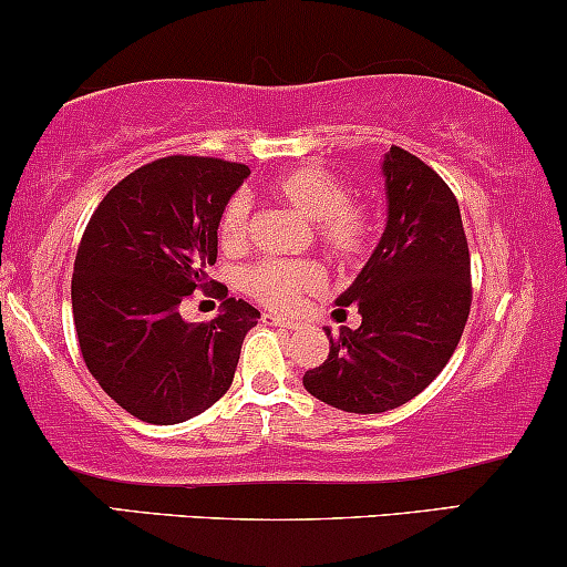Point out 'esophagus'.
Returning a JSON list of instances; mask_svg holds the SVG:
<instances>
[{
    "mask_svg": "<svg viewBox=\"0 0 567 567\" xmlns=\"http://www.w3.org/2000/svg\"><path fill=\"white\" fill-rule=\"evenodd\" d=\"M262 323L265 326L289 328V331H299V328H302V320H289V318H281V316H268V312H265V316H262Z\"/></svg>",
    "mask_w": 567,
    "mask_h": 567,
    "instance_id": "34e87169",
    "label": "esophagus"
}]
</instances>
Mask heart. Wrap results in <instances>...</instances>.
Listing matches in <instances>:
<instances>
[{"mask_svg": "<svg viewBox=\"0 0 567 567\" xmlns=\"http://www.w3.org/2000/svg\"><path fill=\"white\" fill-rule=\"evenodd\" d=\"M270 194L284 207L310 220L320 249L341 270L358 268L365 260L375 236L379 213L365 199L349 197V186L326 167H295L270 184ZM249 209L247 202L234 197L223 207L218 223L220 247L234 251L247 244ZM244 289L270 310H295L305 297L323 289L326 276L316 262L307 260H262L244 270Z\"/></svg>", "mask_w": 567, "mask_h": 567, "instance_id": "b5f03b06", "label": "heart"}]
</instances>
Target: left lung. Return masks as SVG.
Masks as SVG:
<instances>
[{"label":"left lung","instance_id":"left-lung-1","mask_svg":"<svg viewBox=\"0 0 567 567\" xmlns=\"http://www.w3.org/2000/svg\"><path fill=\"white\" fill-rule=\"evenodd\" d=\"M389 218L365 268L337 299V320L358 307L360 328H326L331 352L305 389L344 412H386L442 373L471 316V251L452 188L433 167L391 146L383 157Z\"/></svg>","mask_w":567,"mask_h":567}]
</instances>
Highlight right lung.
<instances>
[{"label":"right lung","mask_w":567,"mask_h":567,"mask_svg":"<svg viewBox=\"0 0 567 567\" xmlns=\"http://www.w3.org/2000/svg\"><path fill=\"white\" fill-rule=\"evenodd\" d=\"M247 176L218 157L155 159L110 188L83 230L70 286L83 362L138 421L184 423L230 389L260 312L220 284L228 299L209 323L178 307L213 284L220 213Z\"/></svg>","instance_id":"add662e5"}]
</instances>
